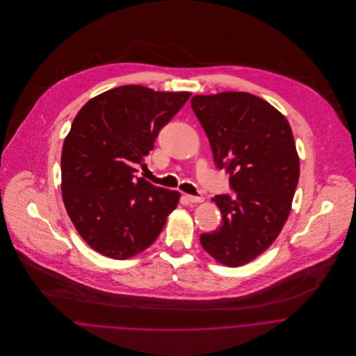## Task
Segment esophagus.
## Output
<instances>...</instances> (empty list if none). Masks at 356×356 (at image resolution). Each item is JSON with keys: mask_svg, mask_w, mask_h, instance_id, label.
<instances>
[{"mask_svg": "<svg viewBox=\"0 0 356 356\" xmlns=\"http://www.w3.org/2000/svg\"><path fill=\"white\" fill-rule=\"evenodd\" d=\"M185 199L188 200V203H203L204 197H196V196H191V195H186Z\"/></svg>", "mask_w": 356, "mask_h": 356, "instance_id": "esophagus-1", "label": "esophagus"}]
</instances>
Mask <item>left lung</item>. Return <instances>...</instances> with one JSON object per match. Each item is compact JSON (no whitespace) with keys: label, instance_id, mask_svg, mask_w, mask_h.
<instances>
[{"label":"left lung","instance_id":"8db88e82","mask_svg":"<svg viewBox=\"0 0 356 356\" xmlns=\"http://www.w3.org/2000/svg\"><path fill=\"white\" fill-rule=\"evenodd\" d=\"M191 104L236 192L212 199L222 225L200 243L220 264L238 267L263 254L289 216L300 174L292 129L271 104L244 92L197 95Z\"/></svg>","mask_w":356,"mask_h":356}]
</instances>
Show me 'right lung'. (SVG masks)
Here are the masks:
<instances>
[{"instance_id": "add662e5", "label": "right lung", "mask_w": 356, "mask_h": 356, "mask_svg": "<svg viewBox=\"0 0 356 356\" xmlns=\"http://www.w3.org/2000/svg\"><path fill=\"white\" fill-rule=\"evenodd\" d=\"M192 95L138 85L111 89L75 116L61 151V193L79 236L99 254L124 260L145 251L179 193L136 178V164Z\"/></svg>"}]
</instances>
